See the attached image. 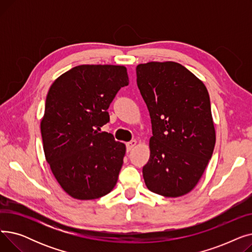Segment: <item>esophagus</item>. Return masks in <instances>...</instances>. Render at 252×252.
I'll list each match as a JSON object with an SVG mask.
<instances>
[{"instance_id":"1","label":"esophagus","mask_w":252,"mask_h":252,"mask_svg":"<svg viewBox=\"0 0 252 252\" xmlns=\"http://www.w3.org/2000/svg\"><path fill=\"white\" fill-rule=\"evenodd\" d=\"M137 145V141L136 140H131L129 142L126 143V151H130L133 148H135V146Z\"/></svg>"}]
</instances>
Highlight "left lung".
Wrapping results in <instances>:
<instances>
[{
    "instance_id": "left-lung-1",
    "label": "left lung",
    "mask_w": 252,
    "mask_h": 252,
    "mask_svg": "<svg viewBox=\"0 0 252 252\" xmlns=\"http://www.w3.org/2000/svg\"><path fill=\"white\" fill-rule=\"evenodd\" d=\"M136 72L153 134L143 167L145 184L156 194L183 196L200 180L215 149L207 89L177 62L139 64Z\"/></svg>"
}]
</instances>
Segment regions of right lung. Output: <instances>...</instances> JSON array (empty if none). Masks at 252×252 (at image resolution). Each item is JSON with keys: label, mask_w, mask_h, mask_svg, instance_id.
<instances>
[{"label": "right lung", "mask_w": 252, "mask_h": 252, "mask_svg": "<svg viewBox=\"0 0 252 252\" xmlns=\"http://www.w3.org/2000/svg\"><path fill=\"white\" fill-rule=\"evenodd\" d=\"M128 85L125 66L79 65L51 86L41 123L46 160L62 189L75 199L92 200L116 185L126 146L100 131L107 109Z\"/></svg>", "instance_id": "1"}]
</instances>
